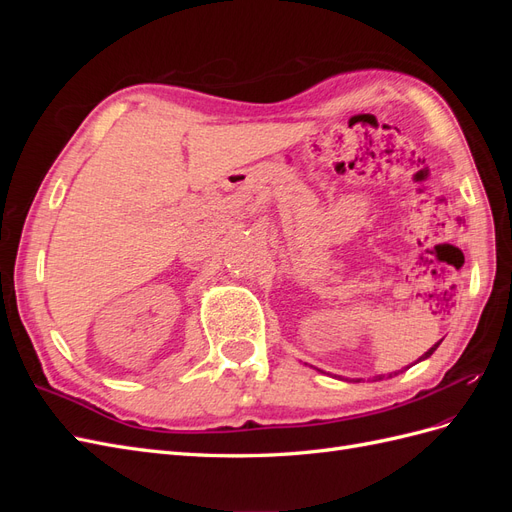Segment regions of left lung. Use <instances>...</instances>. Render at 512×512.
Returning a JSON list of instances; mask_svg holds the SVG:
<instances>
[{
    "label": "left lung",
    "instance_id": "8db88e82",
    "mask_svg": "<svg viewBox=\"0 0 512 512\" xmlns=\"http://www.w3.org/2000/svg\"><path fill=\"white\" fill-rule=\"evenodd\" d=\"M440 344H442V339H440V342H438V344H433V346H431V348H429V350H427V352H425V354L421 356V359H418L416 363H421V361L429 359V356H431L433 352H436V350H438V346H440ZM406 369H408V367H406ZM318 371H322V369H318ZM322 374H324V371H322ZM339 380H348V378H342V376H339ZM356 382H359V380H356Z\"/></svg>",
    "mask_w": 512,
    "mask_h": 512
}]
</instances>
